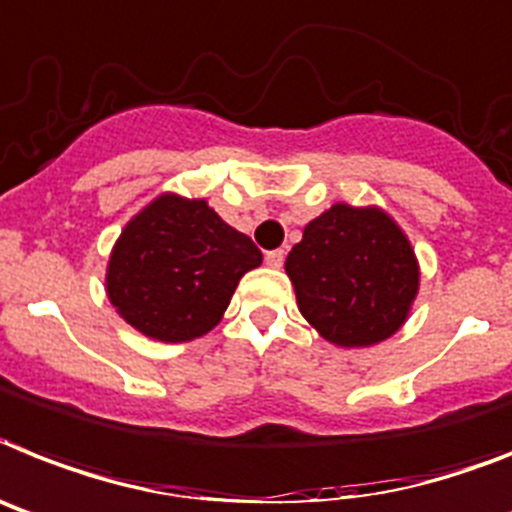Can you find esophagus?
<instances>
[{"instance_id": "obj_1", "label": "esophagus", "mask_w": 512, "mask_h": 512, "mask_svg": "<svg viewBox=\"0 0 512 512\" xmlns=\"http://www.w3.org/2000/svg\"><path fill=\"white\" fill-rule=\"evenodd\" d=\"M283 260H286V252H283V249H270V252H265V263H268L270 268H281Z\"/></svg>"}]
</instances>
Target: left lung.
Masks as SVG:
<instances>
[{
	"mask_svg": "<svg viewBox=\"0 0 512 512\" xmlns=\"http://www.w3.org/2000/svg\"><path fill=\"white\" fill-rule=\"evenodd\" d=\"M286 273L309 325L346 349L393 336L419 289L414 249L393 218L343 203L307 223Z\"/></svg>",
	"mask_w": 512,
	"mask_h": 512,
	"instance_id": "left-lung-1",
	"label": "left lung"
}]
</instances>
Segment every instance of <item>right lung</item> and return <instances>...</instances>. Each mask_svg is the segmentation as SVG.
I'll return each mask as SVG.
<instances>
[{
    "label": "right lung",
    "instance_id": "add662e5",
    "mask_svg": "<svg viewBox=\"0 0 512 512\" xmlns=\"http://www.w3.org/2000/svg\"><path fill=\"white\" fill-rule=\"evenodd\" d=\"M263 263L247 234L205 200L161 195L124 226L106 270V294L132 328L182 343L216 328L239 278Z\"/></svg>",
    "mask_w": 512,
    "mask_h": 512
}]
</instances>
